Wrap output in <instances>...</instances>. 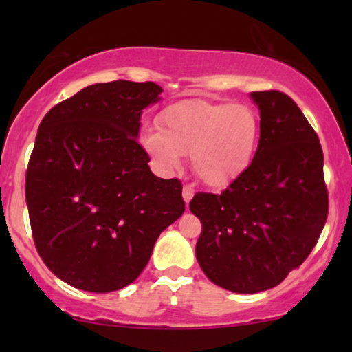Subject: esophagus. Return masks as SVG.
I'll use <instances>...</instances> for the list:
<instances>
[{
	"label": "esophagus",
	"instance_id": "esophagus-1",
	"mask_svg": "<svg viewBox=\"0 0 352 352\" xmlns=\"http://www.w3.org/2000/svg\"><path fill=\"white\" fill-rule=\"evenodd\" d=\"M194 189H192L190 186H184L182 187V199H184L186 204H189V201L192 200V197H194Z\"/></svg>",
	"mask_w": 352,
	"mask_h": 352
}]
</instances>
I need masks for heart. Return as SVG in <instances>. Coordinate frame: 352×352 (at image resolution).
Masks as SVG:
<instances>
[{
  "mask_svg": "<svg viewBox=\"0 0 352 352\" xmlns=\"http://www.w3.org/2000/svg\"><path fill=\"white\" fill-rule=\"evenodd\" d=\"M160 128H144L141 144L158 170H179L182 155L205 184L224 187L247 171L256 153L261 122L252 107L184 99L158 115Z\"/></svg>",
  "mask_w": 352,
  "mask_h": 352,
  "instance_id": "heart-1",
  "label": "heart"
}]
</instances>
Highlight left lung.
<instances>
[{
  "label": "left lung",
  "instance_id": "left-lung-1",
  "mask_svg": "<svg viewBox=\"0 0 352 352\" xmlns=\"http://www.w3.org/2000/svg\"><path fill=\"white\" fill-rule=\"evenodd\" d=\"M250 98L261 117L253 162L223 194H195L189 204L201 223V271L243 295L269 290L300 267L329 213L324 152L300 107L280 91Z\"/></svg>",
  "mask_w": 352,
  "mask_h": 352
}]
</instances>
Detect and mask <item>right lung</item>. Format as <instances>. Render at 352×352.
Segmentation results:
<instances>
[{"instance_id":"1","label":"right lung","mask_w":352,"mask_h":352,"mask_svg":"<svg viewBox=\"0 0 352 352\" xmlns=\"http://www.w3.org/2000/svg\"><path fill=\"white\" fill-rule=\"evenodd\" d=\"M162 93L152 81L96 83L41 120L25 177L33 240L50 271L78 290L136 280L184 213L181 182L153 175L138 142L142 110Z\"/></svg>"}]
</instances>
